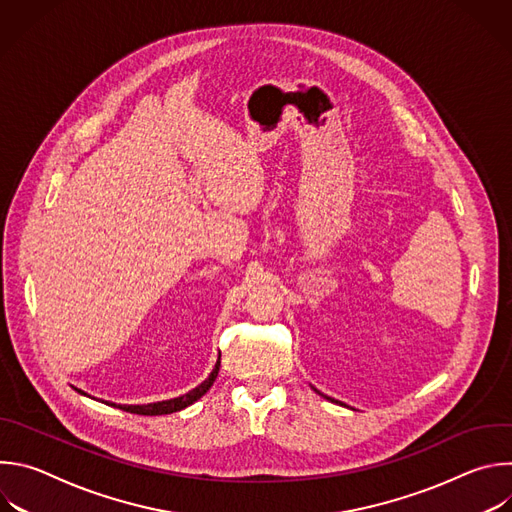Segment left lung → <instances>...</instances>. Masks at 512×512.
<instances>
[{"mask_svg": "<svg viewBox=\"0 0 512 512\" xmlns=\"http://www.w3.org/2000/svg\"><path fill=\"white\" fill-rule=\"evenodd\" d=\"M314 391H316L318 395H322L318 389H314ZM322 397H324V399H328V401H332V403H336V405H344V403H340V401H336V399H332V397H326V395H322Z\"/></svg>", "mask_w": 512, "mask_h": 512, "instance_id": "8db88e82", "label": "left lung"}]
</instances>
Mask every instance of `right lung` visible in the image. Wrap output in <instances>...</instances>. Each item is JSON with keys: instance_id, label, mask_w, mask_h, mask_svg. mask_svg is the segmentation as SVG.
<instances>
[{"instance_id": "1", "label": "right lung", "mask_w": 512, "mask_h": 512, "mask_svg": "<svg viewBox=\"0 0 512 512\" xmlns=\"http://www.w3.org/2000/svg\"><path fill=\"white\" fill-rule=\"evenodd\" d=\"M218 369H221V358L216 360L214 369L210 371L208 379H204L198 387H194V389L188 391L186 395H180V397H174V399H166V401H158V403H148V405H117V403H107V401H103V403L113 405V407H117V409H123V411H127V413H137V415H168V413H176V411H182V409H186L188 405L196 403V401L212 387V383H214L216 377H218ZM77 391H79L81 395H85V397H91V395H87V393L81 391V389H77ZM91 399H95V397H91ZM97 401H99V399H97Z\"/></svg>"}]
</instances>
